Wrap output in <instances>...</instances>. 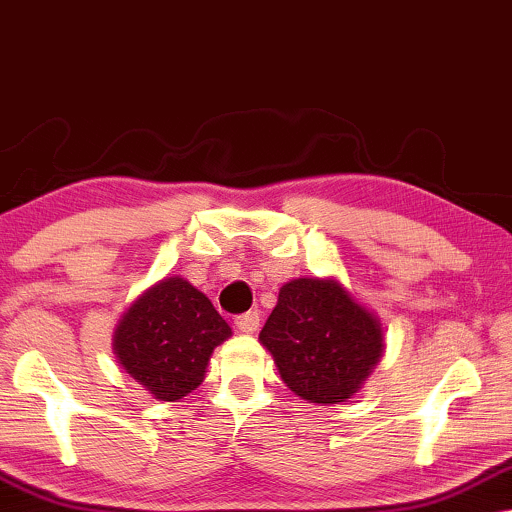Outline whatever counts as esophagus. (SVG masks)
Returning a JSON list of instances; mask_svg holds the SVG:
<instances>
[{
  "instance_id": "obj_1",
  "label": "esophagus",
  "mask_w": 512,
  "mask_h": 512,
  "mask_svg": "<svg viewBox=\"0 0 512 512\" xmlns=\"http://www.w3.org/2000/svg\"><path fill=\"white\" fill-rule=\"evenodd\" d=\"M234 325H236V329L243 331V334H255V331L259 329V313L257 311L243 313L234 320Z\"/></svg>"
}]
</instances>
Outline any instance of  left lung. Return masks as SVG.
Listing matches in <instances>:
<instances>
[{"label":"left lung","instance_id":"left-lung-1","mask_svg":"<svg viewBox=\"0 0 512 512\" xmlns=\"http://www.w3.org/2000/svg\"><path fill=\"white\" fill-rule=\"evenodd\" d=\"M259 341L283 383L322 406L350 399L385 348L380 320L334 278H297L280 287Z\"/></svg>","mask_w":512,"mask_h":512}]
</instances>
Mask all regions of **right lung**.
<instances>
[{
    "mask_svg": "<svg viewBox=\"0 0 512 512\" xmlns=\"http://www.w3.org/2000/svg\"><path fill=\"white\" fill-rule=\"evenodd\" d=\"M232 329L185 278H164L127 308L113 334L122 369L155 399L178 401L204 383L215 345Z\"/></svg>",
    "mask_w": 512,
    "mask_h": 512,
    "instance_id": "right-lung-1",
    "label": "right lung"
}]
</instances>
